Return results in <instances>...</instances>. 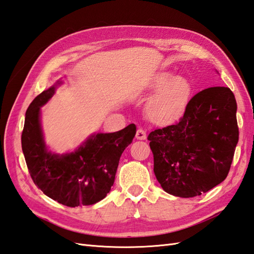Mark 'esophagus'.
Returning <instances> with one entry per match:
<instances>
[{
	"instance_id": "esophagus-1",
	"label": "esophagus",
	"mask_w": 254,
	"mask_h": 254,
	"mask_svg": "<svg viewBox=\"0 0 254 254\" xmlns=\"http://www.w3.org/2000/svg\"><path fill=\"white\" fill-rule=\"evenodd\" d=\"M136 138L137 139H146V132L143 128H138L136 131Z\"/></svg>"
}]
</instances>
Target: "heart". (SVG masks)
I'll use <instances>...</instances> for the list:
<instances>
[{
  "label": "heart",
  "instance_id": "1",
  "mask_svg": "<svg viewBox=\"0 0 254 254\" xmlns=\"http://www.w3.org/2000/svg\"><path fill=\"white\" fill-rule=\"evenodd\" d=\"M157 90L146 105L147 116L155 122H168L181 116L192 97V85L183 75L163 72L150 85Z\"/></svg>",
  "mask_w": 254,
  "mask_h": 254
}]
</instances>
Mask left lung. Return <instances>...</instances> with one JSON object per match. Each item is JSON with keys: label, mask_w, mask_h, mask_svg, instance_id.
<instances>
[{"label": "left lung", "mask_w": 254, "mask_h": 254, "mask_svg": "<svg viewBox=\"0 0 254 254\" xmlns=\"http://www.w3.org/2000/svg\"><path fill=\"white\" fill-rule=\"evenodd\" d=\"M236 113L233 91L209 87L192 97L179 122L149 133L155 176L167 193L194 197L226 179L239 139Z\"/></svg>", "instance_id": "8db88e82"}]
</instances>
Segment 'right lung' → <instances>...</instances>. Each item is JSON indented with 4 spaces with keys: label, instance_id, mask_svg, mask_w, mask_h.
Masks as SVG:
<instances>
[{
    "label": "right lung",
    "instance_id": "add662e5",
    "mask_svg": "<svg viewBox=\"0 0 254 254\" xmlns=\"http://www.w3.org/2000/svg\"><path fill=\"white\" fill-rule=\"evenodd\" d=\"M57 80L32 100L26 111L21 148L32 181L47 196L69 207L93 205L111 190L119 160L133 141L135 124L113 133H94L65 154L53 153L45 143L41 107L55 95Z\"/></svg>",
    "mask_w": 254,
    "mask_h": 254
}]
</instances>
